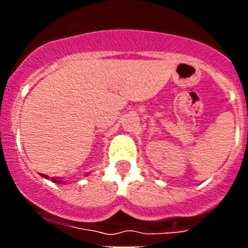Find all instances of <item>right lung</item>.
<instances>
[{
    "label": "right lung",
    "mask_w": 248,
    "mask_h": 248,
    "mask_svg": "<svg viewBox=\"0 0 248 248\" xmlns=\"http://www.w3.org/2000/svg\"><path fill=\"white\" fill-rule=\"evenodd\" d=\"M41 175H42V177H45V179H49V176H47V175H43V174H41ZM50 180L53 181V183H57V184H64V181H62L61 179H58L57 176L50 177Z\"/></svg>",
    "instance_id": "obj_1"
}]
</instances>
